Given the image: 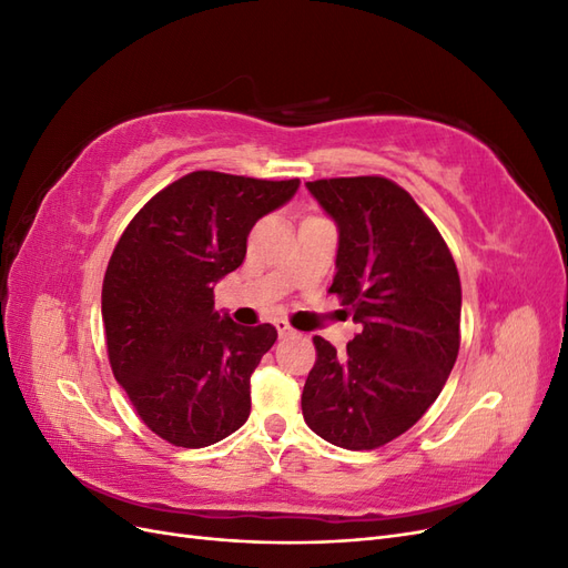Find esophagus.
Masks as SVG:
<instances>
[{"instance_id":"obj_1","label":"esophagus","mask_w":568,"mask_h":568,"mask_svg":"<svg viewBox=\"0 0 568 568\" xmlns=\"http://www.w3.org/2000/svg\"><path fill=\"white\" fill-rule=\"evenodd\" d=\"M274 326H277V334H280V338H286V336H294L296 332L291 329V326L284 322V320H277L274 322Z\"/></svg>"}]
</instances>
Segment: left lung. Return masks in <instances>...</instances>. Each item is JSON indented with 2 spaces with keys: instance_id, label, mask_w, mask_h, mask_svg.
<instances>
[{
  "instance_id": "obj_1",
  "label": "left lung",
  "mask_w": 568,
  "mask_h": 568,
  "mask_svg": "<svg viewBox=\"0 0 568 568\" xmlns=\"http://www.w3.org/2000/svg\"><path fill=\"white\" fill-rule=\"evenodd\" d=\"M338 227L341 298L363 332L336 355L315 336L303 419L346 450H374L434 405L459 353L462 286L448 244L403 186L365 178L307 182Z\"/></svg>"
}]
</instances>
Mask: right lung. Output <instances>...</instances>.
Here are the masks:
<instances>
[{
  "mask_svg": "<svg viewBox=\"0 0 568 568\" xmlns=\"http://www.w3.org/2000/svg\"><path fill=\"white\" fill-rule=\"evenodd\" d=\"M298 184L196 170L146 201L118 239L101 288L109 363L136 415L178 448L213 445L251 415V374L277 329L220 315L213 286Z\"/></svg>",
  "mask_w": 568,
  "mask_h": 568,
  "instance_id": "obj_1",
  "label": "right lung"
}]
</instances>
